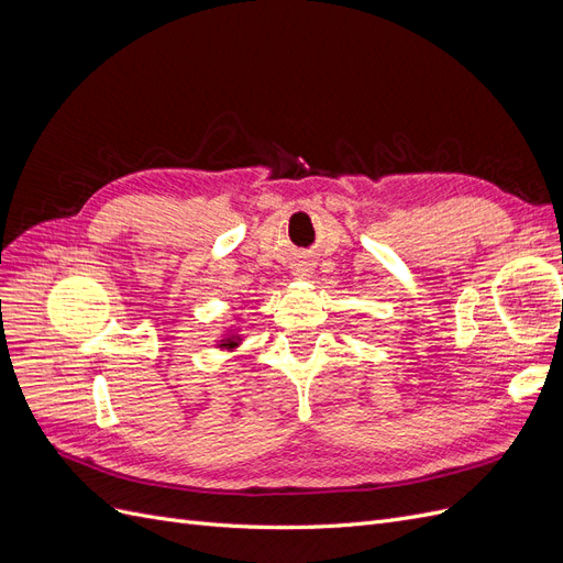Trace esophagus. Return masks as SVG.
Wrapping results in <instances>:
<instances>
[{
	"instance_id": "1",
	"label": "esophagus",
	"mask_w": 563,
	"mask_h": 563,
	"mask_svg": "<svg viewBox=\"0 0 563 563\" xmlns=\"http://www.w3.org/2000/svg\"><path fill=\"white\" fill-rule=\"evenodd\" d=\"M298 275H305V269H302V272H298Z\"/></svg>"
}]
</instances>
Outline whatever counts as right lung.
<instances>
[{
  "label": "right lung",
  "mask_w": 563,
  "mask_h": 563,
  "mask_svg": "<svg viewBox=\"0 0 563 563\" xmlns=\"http://www.w3.org/2000/svg\"><path fill=\"white\" fill-rule=\"evenodd\" d=\"M236 343H234V338H228V340H223V347H234Z\"/></svg>",
  "instance_id": "add662e5"
}]
</instances>
